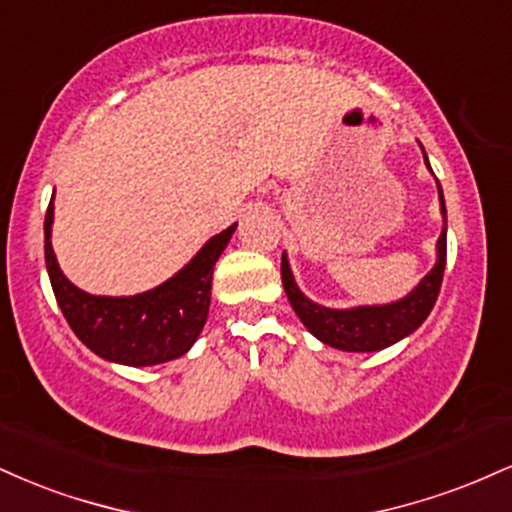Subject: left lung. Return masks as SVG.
<instances>
[{
	"label": "left lung",
	"mask_w": 512,
	"mask_h": 512,
	"mask_svg": "<svg viewBox=\"0 0 512 512\" xmlns=\"http://www.w3.org/2000/svg\"><path fill=\"white\" fill-rule=\"evenodd\" d=\"M421 151H424V146H421ZM424 161L428 170H431L426 151ZM438 199L440 214H443V231H440L436 243V264H433L431 272H428L407 296L399 298V301L383 305H354V308H327V305L310 301V298L298 289L291 272L289 255L284 252V255H281V281H284V291L286 296H289L291 308L296 310L298 317H301L305 330L320 339L322 344L332 346V349L358 351V354H370V351L387 349V346L397 344L399 339L409 337L411 332L419 330L438 301L440 284H443L445 272V255H448V211H445V199L443 190H440V182Z\"/></svg>",
	"instance_id": "obj_1"
}]
</instances>
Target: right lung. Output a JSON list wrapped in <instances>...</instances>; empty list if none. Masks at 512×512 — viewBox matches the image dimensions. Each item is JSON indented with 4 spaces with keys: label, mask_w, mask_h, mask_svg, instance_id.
I'll use <instances>...</instances> for the list:
<instances>
[{
    "label": "right lung",
    "mask_w": 512,
    "mask_h": 512,
    "mask_svg": "<svg viewBox=\"0 0 512 512\" xmlns=\"http://www.w3.org/2000/svg\"><path fill=\"white\" fill-rule=\"evenodd\" d=\"M55 197L45 214V264L57 305L76 337L110 363L142 368L185 356L209 315L211 274L238 223L216 233L180 272L156 289L134 296H93L81 291L57 264L52 250Z\"/></svg>",
    "instance_id": "add662e5"
}]
</instances>
